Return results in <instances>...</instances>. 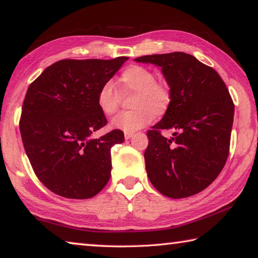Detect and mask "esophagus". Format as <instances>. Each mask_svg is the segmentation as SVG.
I'll list each match as a JSON object with an SVG mask.
<instances>
[{
	"label": "esophagus",
	"mask_w": 258,
	"mask_h": 258,
	"mask_svg": "<svg viewBox=\"0 0 258 258\" xmlns=\"http://www.w3.org/2000/svg\"><path fill=\"white\" fill-rule=\"evenodd\" d=\"M134 135V132H125V139L130 140Z\"/></svg>",
	"instance_id": "1"
}]
</instances>
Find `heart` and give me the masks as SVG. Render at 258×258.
Listing matches in <instances>:
<instances>
[{
  "label": "heart",
  "instance_id": "obj_1",
  "mask_svg": "<svg viewBox=\"0 0 258 258\" xmlns=\"http://www.w3.org/2000/svg\"><path fill=\"white\" fill-rule=\"evenodd\" d=\"M120 93H134L132 99L133 110L123 111L111 120V126L125 132L145 127L154 120L155 116L163 117L168 112L172 104L171 86L164 80H157L151 69L131 64L117 78ZM97 103L103 115L111 116L118 110L120 95L112 83L106 82L99 89Z\"/></svg>",
  "mask_w": 258,
  "mask_h": 258
}]
</instances>
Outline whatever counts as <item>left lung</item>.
Returning <instances> with one entry per match:
<instances>
[{"instance_id":"left-lung-1","label":"left lung","mask_w":258,"mask_h":258,"mask_svg":"<svg viewBox=\"0 0 258 258\" xmlns=\"http://www.w3.org/2000/svg\"><path fill=\"white\" fill-rule=\"evenodd\" d=\"M135 61L161 67L173 95L168 112L147 133L148 177L166 197L197 195L212 184L228 159L234 115L229 90L215 69L184 52ZM164 129H173V137L165 138Z\"/></svg>"}]
</instances>
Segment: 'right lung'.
<instances>
[{"label": "right lung", "mask_w": 258, "mask_h": 258, "mask_svg": "<svg viewBox=\"0 0 258 258\" xmlns=\"http://www.w3.org/2000/svg\"><path fill=\"white\" fill-rule=\"evenodd\" d=\"M127 59L60 60L28 87L19 123L25 151L38 180L61 197L92 198L110 178L111 147L124 133L91 134L108 123L99 89Z\"/></svg>", "instance_id": "add662e5"}]
</instances>
